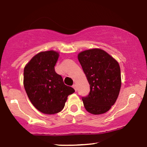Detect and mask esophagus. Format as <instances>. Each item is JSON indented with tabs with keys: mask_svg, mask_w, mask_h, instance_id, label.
I'll return each mask as SVG.
<instances>
[{
	"mask_svg": "<svg viewBox=\"0 0 147 147\" xmlns=\"http://www.w3.org/2000/svg\"><path fill=\"white\" fill-rule=\"evenodd\" d=\"M72 87L74 88V89H75V91H77V85H75V84H74L73 85H72Z\"/></svg>",
	"mask_w": 147,
	"mask_h": 147,
	"instance_id": "34e87169",
	"label": "esophagus"
}]
</instances>
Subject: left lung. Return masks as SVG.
<instances>
[{"instance_id": "left-lung-1", "label": "left lung", "mask_w": 147, "mask_h": 147, "mask_svg": "<svg viewBox=\"0 0 147 147\" xmlns=\"http://www.w3.org/2000/svg\"><path fill=\"white\" fill-rule=\"evenodd\" d=\"M78 59L90 85L88 95L82 97L84 106L93 114L104 113L116 102L120 91L118 62L98 48L83 51Z\"/></svg>"}]
</instances>
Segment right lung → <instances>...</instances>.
Listing matches in <instances>:
<instances>
[{
    "label": "right lung",
    "mask_w": 147,
    "mask_h": 147,
    "mask_svg": "<svg viewBox=\"0 0 147 147\" xmlns=\"http://www.w3.org/2000/svg\"><path fill=\"white\" fill-rule=\"evenodd\" d=\"M58 56L53 50L40 52L31 58L23 72V85L29 100L37 109L46 114L61 111L68 95L75 92L55 72Z\"/></svg>",
    "instance_id": "right-lung-1"
}]
</instances>
